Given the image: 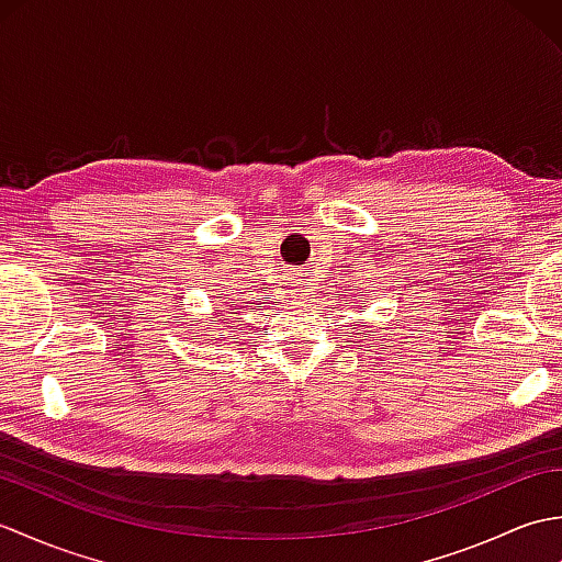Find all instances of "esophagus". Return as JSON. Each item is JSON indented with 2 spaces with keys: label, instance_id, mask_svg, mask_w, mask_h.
<instances>
[{
  "label": "esophagus",
  "instance_id": "34e87169",
  "mask_svg": "<svg viewBox=\"0 0 562 562\" xmlns=\"http://www.w3.org/2000/svg\"><path fill=\"white\" fill-rule=\"evenodd\" d=\"M296 290H304V284H302V282H296Z\"/></svg>",
  "mask_w": 562,
  "mask_h": 562
}]
</instances>
